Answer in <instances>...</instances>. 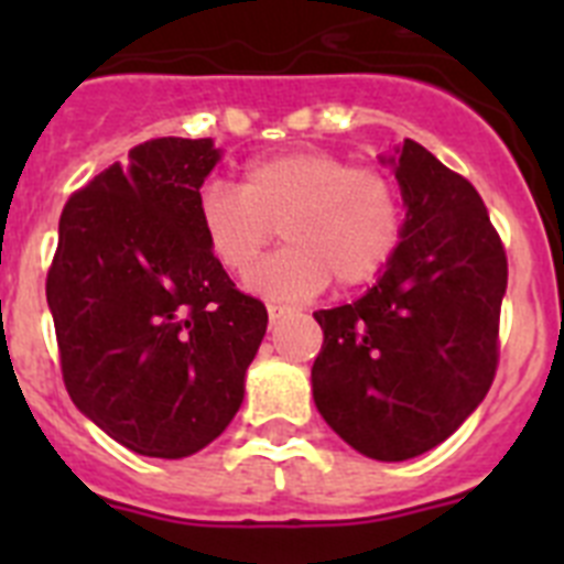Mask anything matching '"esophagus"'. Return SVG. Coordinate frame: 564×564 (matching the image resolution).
Listing matches in <instances>:
<instances>
[{"mask_svg": "<svg viewBox=\"0 0 564 564\" xmlns=\"http://www.w3.org/2000/svg\"><path fill=\"white\" fill-rule=\"evenodd\" d=\"M293 313V307L288 305H268V316H271V322L276 325V322H282V318H288Z\"/></svg>", "mask_w": 564, "mask_h": 564, "instance_id": "34e87169", "label": "esophagus"}]
</instances>
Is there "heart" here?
<instances>
[{
	"instance_id": "obj_1",
	"label": "heart",
	"mask_w": 564,
	"mask_h": 564,
	"mask_svg": "<svg viewBox=\"0 0 564 564\" xmlns=\"http://www.w3.org/2000/svg\"><path fill=\"white\" fill-rule=\"evenodd\" d=\"M197 223L212 257L246 276L273 237L285 248L253 271L251 288L276 302L358 288L381 276L401 246L403 208L395 183L370 166H350L327 149H288L242 169L239 188L208 181Z\"/></svg>"
}]
</instances>
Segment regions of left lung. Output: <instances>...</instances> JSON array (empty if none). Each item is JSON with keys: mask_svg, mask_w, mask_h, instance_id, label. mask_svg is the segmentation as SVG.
Instances as JSON below:
<instances>
[{"mask_svg": "<svg viewBox=\"0 0 564 564\" xmlns=\"http://www.w3.org/2000/svg\"><path fill=\"white\" fill-rule=\"evenodd\" d=\"M383 163L406 206L401 246L361 299L313 313L325 344L311 381L344 443L395 463L435 449L486 398L508 259L477 188L430 149L406 138Z\"/></svg>", "mask_w": 564, "mask_h": 564, "instance_id": "8db88e82", "label": "left lung"}]
</instances>
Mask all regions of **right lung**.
<instances>
[{
  "label": "right lung",
  "mask_w": 564,
  "mask_h": 564,
  "mask_svg": "<svg viewBox=\"0 0 564 564\" xmlns=\"http://www.w3.org/2000/svg\"><path fill=\"white\" fill-rule=\"evenodd\" d=\"M217 161L212 138H154L58 220L47 305L64 387L138 455L177 460L220 437L265 336V305L237 291L197 223Z\"/></svg>",
  "instance_id": "obj_1"
}]
</instances>
